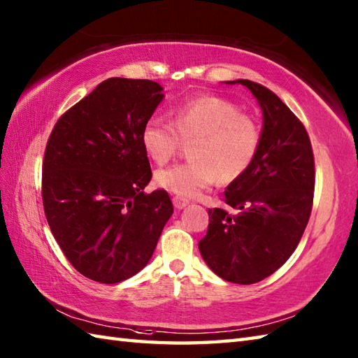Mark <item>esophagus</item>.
Here are the masks:
<instances>
[{
    "label": "esophagus",
    "instance_id": "1",
    "mask_svg": "<svg viewBox=\"0 0 358 358\" xmlns=\"http://www.w3.org/2000/svg\"><path fill=\"white\" fill-rule=\"evenodd\" d=\"M172 203H173V206L177 208V209H185L187 204H189V201L186 199H181V196H173Z\"/></svg>",
    "mask_w": 358,
    "mask_h": 358
}]
</instances>
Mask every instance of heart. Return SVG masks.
Wrapping results in <instances>:
<instances>
[{"label":"heart","instance_id":"heart-1","mask_svg":"<svg viewBox=\"0 0 358 358\" xmlns=\"http://www.w3.org/2000/svg\"><path fill=\"white\" fill-rule=\"evenodd\" d=\"M172 123L158 117L144 121L140 140L144 154L157 164L175 155L181 140L191 141V162L155 173L159 187L181 199H192L218 178L222 183L243 177L262 146L258 121L222 96L201 95L175 106Z\"/></svg>","mask_w":358,"mask_h":358}]
</instances>
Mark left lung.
<instances>
[{"label": "left lung", "mask_w": 358, "mask_h": 358, "mask_svg": "<svg viewBox=\"0 0 358 358\" xmlns=\"http://www.w3.org/2000/svg\"><path fill=\"white\" fill-rule=\"evenodd\" d=\"M226 83L246 86L257 98L262 146L250 169L224 191L237 214L209 209L199 248L218 277L252 285L283 266L301 240L314 201V154L305 126L272 90L249 80Z\"/></svg>", "instance_id": "1"}]
</instances>
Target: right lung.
I'll return each instance as SVG.
<instances>
[{
	"label": "right lung",
	"mask_w": 358,
	"mask_h": 358,
	"mask_svg": "<svg viewBox=\"0 0 358 358\" xmlns=\"http://www.w3.org/2000/svg\"><path fill=\"white\" fill-rule=\"evenodd\" d=\"M150 80L109 78L63 113L43 162V206L67 260L113 285L150 260L173 206L152 178L140 134L164 95Z\"/></svg>",
	"instance_id": "add662e5"
}]
</instances>
